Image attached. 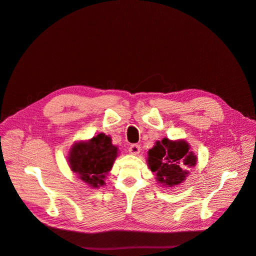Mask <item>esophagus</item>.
<instances>
[{"mask_svg":"<svg viewBox=\"0 0 256 256\" xmlns=\"http://www.w3.org/2000/svg\"><path fill=\"white\" fill-rule=\"evenodd\" d=\"M141 152V146L138 144H131L129 146V152L132 154H138Z\"/></svg>","mask_w":256,"mask_h":256,"instance_id":"1","label":"esophagus"}]
</instances>
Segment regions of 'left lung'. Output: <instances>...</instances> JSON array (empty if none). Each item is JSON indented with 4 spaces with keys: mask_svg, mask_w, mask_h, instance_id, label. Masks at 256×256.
Wrapping results in <instances>:
<instances>
[{
    "mask_svg": "<svg viewBox=\"0 0 256 256\" xmlns=\"http://www.w3.org/2000/svg\"><path fill=\"white\" fill-rule=\"evenodd\" d=\"M148 166L161 184L173 187L184 182L188 172L184 168L196 164V156L189 150L186 141H171L164 138L148 150Z\"/></svg>",
    "mask_w": 256,
    "mask_h": 256,
    "instance_id": "1",
    "label": "left lung"
}]
</instances>
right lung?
<instances>
[{"label": "right lung", "instance_id": "right-lung-1", "mask_svg": "<svg viewBox=\"0 0 256 256\" xmlns=\"http://www.w3.org/2000/svg\"><path fill=\"white\" fill-rule=\"evenodd\" d=\"M116 156L118 147L112 144L111 138L99 134L86 143L74 144L69 152L68 162L80 180L98 188L104 184V177L112 168Z\"/></svg>", "mask_w": 256, "mask_h": 256}]
</instances>
